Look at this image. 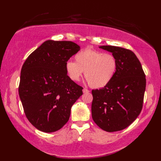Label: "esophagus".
Here are the masks:
<instances>
[{"label": "esophagus", "mask_w": 161, "mask_h": 161, "mask_svg": "<svg viewBox=\"0 0 161 161\" xmlns=\"http://www.w3.org/2000/svg\"><path fill=\"white\" fill-rule=\"evenodd\" d=\"M88 92H89V91H88L87 88H84V89H83V93H88Z\"/></svg>", "instance_id": "obj_1"}]
</instances>
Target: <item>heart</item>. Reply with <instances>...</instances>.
Wrapping results in <instances>:
<instances>
[{
    "label": "heart",
    "mask_w": 161,
    "mask_h": 161,
    "mask_svg": "<svg viewBox=\"0 0 161 161\" xmlns=\"http://www.w3.org/2000/svg\"><path fill=\"white\" fill-rule=\"evenodd\" d=\"M75 62L68 61L66 71L71 80H80L85 71L84 77L91 88H104L114 79L118 69V61L111 54L86 49L75 54Z\"/></svg>",
    "instance_id": "b5f03b06"
}]
</instances>
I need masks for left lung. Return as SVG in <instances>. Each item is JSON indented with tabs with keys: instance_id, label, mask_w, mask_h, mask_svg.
<instances>
[{
	"instance_id": "left-lung-1",
	"label": "left lung",
	"mask_w": 161,
	"mask_h": 161,
	"mask_svg": "<svg viewBox=\"0 0 161 161\" xmlns=\"http://www.w3.org/2000/svg\"><path fill=\"white\" fill-rule=\"evenodd\" d=\"M100 47L112 53L117 59L118 69L107 86L92 91V118L106 131H121L141 114L146 87L145 74L131 50L113 46Z\"/></svg>"
}]
</instances>
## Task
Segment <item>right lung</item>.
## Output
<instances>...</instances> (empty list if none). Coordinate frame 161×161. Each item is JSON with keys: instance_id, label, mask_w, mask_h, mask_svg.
Segmentation results:
<instances>
[{"instance_id": "obj_1", "label": "right lung", "mask_w": 161, "mask_h": 161, "mask_svg": "<svg viewBox=\"0 0 161 161\" xmlns=\"http://www.w3.org/2000/svg\"><path fill=\"white\" fill-rule=\"evenodd\" d=\"M80 50L68 41L48 40L30 54L20 71L19 93L29 122L50 133L68 121L70 109L83 94V88L71 80L66 63Z\"/></svg>"}]
</instances>
